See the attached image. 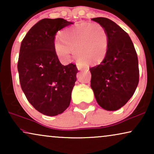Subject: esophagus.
<instances>
[{
    "instance_id": "esophagus-1",
    "label": "esophagus",
    "mask_w": 154,
    "mask_h": 154,
    "mask_svg": "<svg viewBox=\"0 0 154 154\" xmlns=\"http://www.w3.org/2000/svg\"><path fill=\"white\" fill-rule=\"evenodd\" d=\"M77 68H78V69H79V70H83V69H84L83 66H80V65H79V66H77Z\"/></svg>"
}]
</instances>
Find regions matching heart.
Listing matches in <instances>:
<instances>
[{"label": "heart", "mask_w": 154, "mask_h": 154, "mask_svg": "<svg viewBox=\"0 0 154 154\" xmlns=\"http://www.w3.org/2000/svg\"><path fill=\"white\" fill-rule=\"evenodd\" d=\"M60 39L54 41V48L62 62L69 61L73 51L79 62L97 64L104 60L108 51V33L99 23L82 22L75 25L63 31Z\"/></svg>", "instance_id": "b5f03b06"}]
</instances>
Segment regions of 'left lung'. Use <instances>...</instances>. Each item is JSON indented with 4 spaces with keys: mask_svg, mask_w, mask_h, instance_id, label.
<instances>
[{
    "mask_svg": "<svg viewBox=\"0 0 154 154\" xmlns=\"http://www.w3.org/2000/svg\"><path fill=\"white\" fill-rule=\"evenodd\" d=\"M92 20L106 29L109 46L104 60L90 68V86L102 108L116 111L128 102L137 87L140 76L137 54L129 35L114 22L105 17Z\"/></svg>",
    "mask_w": 154,
    "mask_h": 154,
    "instance_id": "obj_1",
    "label": "left lung"
}]
</instances>
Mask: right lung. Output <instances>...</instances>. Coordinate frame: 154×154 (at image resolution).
I'll use <instances>...</instances> for the list:
<instances>
[{
  "instance_id": "right-lung-1",
  "label": "right lung",
  "mask_w": 154,
  "mask_h": 154,
  "mask_svg": "<svg viewBox=\"0 0 154 154\" xmlns=\"http://www.w3.org/2000/svg\"><path fill=\"white\" fill-rule=\"evenodd\" d=\"M72 24L62 18L43 19L21 43L17 64L21 88L29 103L49 116L68 108L76 81L75 64L62 65L54 48L57 32Z\"/></svg>"
}]
</instances>
